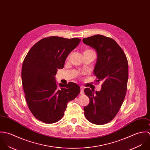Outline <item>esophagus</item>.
<instances>
[{"label": "esophagus", "instance_id": "esophagus-1", "mask_svg": "<svg viewBox=\"0 0 150 150\" xmlns=\"http://www.w3.org/2000/svg\"><path fill=\"white\" fill-rule=\"evenodd\" d=\"M80 94L81 95L84 94V88H83V86H81V92H80Z\"/></svg>", "mask_w": 150, "mask_h": 150}]
</instances>
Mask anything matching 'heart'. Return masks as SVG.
I'll list each match as a JSON object with an SVG mask.
<instances>
[{
	"mask_svg": "<svg viewBox=\"0 0 150 150\" xmlns=\"http://www.w3.org/2000/svg\"><path fill=\"white\" fill-rule=\"evenodd\" d=\"M86 51H87V52H91V51H92V50H89V49H87V50H86L85 52H86Z\"/></svg>",
	"mask_w": 150,
	"mask_h": 150,
	"instance_id": "b5f03b06",
	"label": "heart"
}]
</instances>
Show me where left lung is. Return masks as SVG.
Here are the masks:
<instances>
[{
  "mask_svg": "<svg viewBox=\"0 0 150 150\" xmlns=\"http://www.w3.org/2000/svg\"><path fill=\"white\" fill-rule=\"evenodd\" d=\"M83 42L97 53L93 74L103 81L100 91L85 88L90 99L84 107L85 116L90 122L104 125L116 116L124 101L128 81V62L122 49L112 38L96 35L83 39Z\"/></svg>",
  "mask_w": 150,
  "mask_h": 150,
  "instance_id": "8db88e82",
  "label": "left lung"
}]
</instances>
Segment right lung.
I'll return each instance as SVG.
<instances>
[{"mask_svg": "<svg viewBox=\"0 0 150 150\" xmlns=\"http://www.w3.org/2000/svg\"><path fill=\"white\" fill-rule=\"evenodd\" d=\"M80 42L79 38H45L31 47L25 57L22 84L28 107L37 120L45 123L58 122L67 103L79 94L80 87L73 82L60 83L58 88L55 75Z\"/></svg>", "mask_w": 150, "mask_h": 150, "instance_id": "add662e5", "label": "right lung"}]
</instances>
